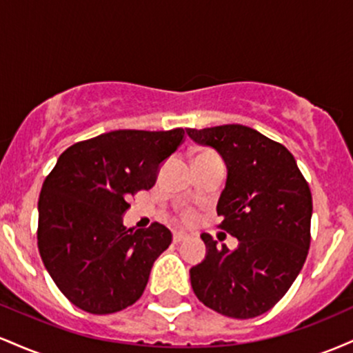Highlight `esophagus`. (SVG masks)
<instances>
[{
  "instance_id": "1",
  "label": "esophagus",
  "mask_w": 353,
  "mask_h": 353,
  "mask_svg": "<svg viewBox=\"0 0 353 353\" xmlns=\"http://www.w3.org/2000/svg\"><path fill=\"white\" fill-rule=\"evenodd\" d=\"M172 239H174V242H182V241H185V239H189V234H185V232H174V236H172Z\"/></svg>"
}]
</instances>
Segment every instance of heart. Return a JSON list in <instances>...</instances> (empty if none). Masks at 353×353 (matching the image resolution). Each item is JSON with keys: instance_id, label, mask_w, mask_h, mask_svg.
Wrapping results in <instances>:
<instances>
[{"instance_id": "1", "label": "heart", "mask_w": 353, "mask_h": 353, "mask_svg": "<svg viewBox=\"0 0 353 353\" xmlns=\"http://www.w3.org/2000/svg\"><path fill=\"white\" fill-rule=\"evenodd\" d=\"M184 219H185V221H192V219H194V212H190V210H189V212H185V214H184Z\"/></svg>"}]
</instances>
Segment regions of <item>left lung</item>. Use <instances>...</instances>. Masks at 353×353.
Listing matches in <instances>:
<instances>
[{"label": "left lung", "instance_id": "8db88e82", "mask_svg": "<svg viewBox=\"0 0 353 353\" xmlns=\"http://www.w3.org/2000/svg\"><path fill=\"white\" fill-rule=\"evenodd\" d=\"M188 136L216 149L228 165L219 228L239 239L237 249L229 250L202 234L208 252L189 270L190 285L219 314L257 317L285 295L309 254V184L287 148L252 128L224 124L188 129Z\"/></svg>", "mask_w": 353, "mask_h": 353}]
</instances>
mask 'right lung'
Listing matches in <instances>:
<instances>
[{
	"label": "right lung",
	"instance_id": "right-lung-1",
	"mask_svg": "<svg viewBox=\"0 0 353 353\" xmlns=\"http://www.w3.org/2000/svg\"><path fill=\"white\" fill-rule=\"evenodd\" d=\"M184 129H119L72 144L43 182L38 247L58 289L81 310L114 314L132 305L152 264L172 242L165 225L125 229L129 197L156 184Z\"/></svg>",
	"mask_w": 353,
	"mask_h": 353
}]
</instances>
